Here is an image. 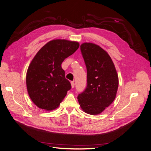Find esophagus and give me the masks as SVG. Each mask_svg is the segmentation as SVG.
Here are the masks:
<instances>
[{"label": "esophagus", "instance_id": "34e87169", "mask_svg": "<svg viewBox=\"0 0 151 151\" xmlns=\"http://www.w3.org/2000/svg\"><path fill=\"white\" fill-rule=\"evenodd\" d=\"M71 88H73L75 86V83L74 81H71Z\"/></svg>", "mask_w": 151, "mask_h": 151}]
</instances>
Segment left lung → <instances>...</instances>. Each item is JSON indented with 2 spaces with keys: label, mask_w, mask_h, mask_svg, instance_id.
I'll list each match as a JSON object with an SVG mask.
<instances>
[{
  "label": "left lung",
  "mask_w": 151,
  "mask_h": 151,
  "mask_svg": "<svg viewBox=\"0 0 151 151\" xmlns=\"http://www.w3.org/2000/svg\"><path fill=\"white\" fill-rule=\"evenodd\" d=\"M87 70V86L79 94L78 100L86 113L99 114L114 100L119 80L116 70L108 53L92 43L80 46Z\"/></svg>",
  "instance_id": "obj_1"
}]
</instances>
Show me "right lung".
Returning <instances> with one entry per match:
<instances>
[{
	"label": "right lung",
	"mask_w": 151,
	"mask_h": 151,
	"mask_svg": "<svg viewBox=\"0 0 151 151\" xmlns=\"http://www.w3.org/2000/svg\"><path fill=\"white\" fill-rule=\"evenodd\" d=\"M79 46L77 42L53 40L45 45L32 60L27 72V88L31 100L39 108H57L71 89L61 63Z\"/></svg>",
	"instance_id": "right-lung-1"
}]
</instances>
